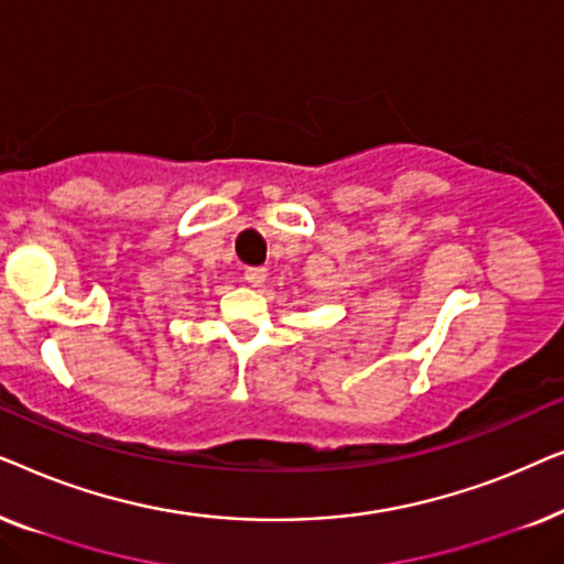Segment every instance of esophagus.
<instances>
[{
  "mask_svg": "<svg viewBox=\"0 0 564 564\" xmlns=\"http://www.w3.org/2000/svg\"><path fill=\"white\" fill-rule=\"evenodd\" d=\"M243 280L253 284V288H259V284L267 282V269L264 267H246L243 269Z\"/></svg>",
  "mask_w": 564,
  "mask_h": 564,
  "instance_id": "34e87169",
  "label": "esophagus"
}]
</instances>
